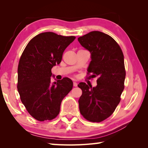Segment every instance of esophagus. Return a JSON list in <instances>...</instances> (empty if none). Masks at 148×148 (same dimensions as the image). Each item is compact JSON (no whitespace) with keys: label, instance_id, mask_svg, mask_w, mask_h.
Instances as JSON below:
<instances>
[{"label":"esophagus","instance_id":"1","mask_svg":"<svg viewBox=\"0 0 148 148\" xmlns=\"http://www.w3.org/2000/svg\"><path fill=\"white\" fill-rule=\"evenodd\" d=\"M73 86H74V87H76V86H77V83L76 82H75V81H74V82L73 83Z\"/></svg>","mask_w":148,"mask_h":148}]
</instances>
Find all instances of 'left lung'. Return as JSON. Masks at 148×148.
<instances>
[{"instance_id":"left-lung-1","label":"left lung","mask_w":148,"mask_h":148,"mask_svg":"<svg viewBox=\"0 0 148 148\" xmlns=\"http://www.w3.org/2000/svg\"><path fill=\"white\" fill-rule=\"evenodd\" d=\"M77 40L91 53L88 77H98L95 87L85 83L77 85L82 90L78 101L80 113L88 121L101 122L114 112L121 100L126 76L123 53L112 37L99 31Z\"/></svg>"}]
</instances>
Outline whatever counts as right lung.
I'll return each instance as SVG.
<instances>
[{
    "mask_svg": "<svg viewBox=\"0 0 148 148\" xmlns=\"http://www.w3.org/2000/svg\"><path fill=\"white\" fill-rule=\"evenodd\" d=\"M76 39L54 32H43L31 39L25 48L18 67L17 88L28 112L40 121L58 116L62 100L72 90L68 77L52 82L53 66L62 61L63 53Z\"/></svg>",
    "mask_w": 148,
    "mask_h": 148,
    "instance_id": "right-lung-1",
    "label": "right lung"
}]
</instances>
